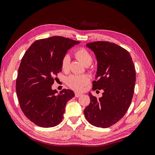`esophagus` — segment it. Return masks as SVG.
Listing matches in <instances>:
<instances>
[{
	"instance_id": "obj_1",
	"label": "esophagus",
	"mask_w": 155,
	"mask_h": 155,
	"mask_svg": "<svg viewBox=\"0 0 155 155\" xmlns=\"http://www.w3.org/2000/svg\"><path fill=\"white\" fill-rule=\"evenodd\" d=\"M75 97H80V96H82V94L78 93V92H75Z\"/></svg>"
}]
</instances>
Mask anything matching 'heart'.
Segmentation results:
<instances>
[{
    "mask_svg": "<svg viewBox=\"0 0 155 155\" xmlns=\"http://www.w3.org/2000/svg\"><path fill=\"white\" fill-rule=\"evenodd\" d=\"M75 56L77 59L84 66H89L92 61V58L91 54L84 49H79L75 52ZM70 63V58L66 55L61 63L62 69L66 70ZM90 77L87 75H71L66 79V83L72 89L76 91H82L84 87L89 84Z\"/></svg>",
    "mask_w": 155,
    "mask_h": 155,
    "instance_id": "heart-1",
    "label": "heart"
}]
</instances>
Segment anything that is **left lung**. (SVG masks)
<instances>
[{"instance_id":"obj_1","label":"left lung","mask_w":155,"mask_h":155,"mask_svg":"<svg viewBox=\"0 0 155 155\" xmlns=\"http://www.w3.org/2000/svg\"><path fill=\"white\" fill-rule=\"evenodd\" d=\"M97 62L92 90L103 89L97 99L89 92L91 103L84 111L87 120L92 125L107 128L122 118L129 108L134 92L136 71L129 52L109 42L86 44Z\"/></svg>"}]
</instances>
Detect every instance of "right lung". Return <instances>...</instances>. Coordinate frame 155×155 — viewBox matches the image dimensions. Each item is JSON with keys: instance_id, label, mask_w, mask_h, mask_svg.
Returning a JSON list of instances; mask_svg holds the SVG:
<instances>
[{"instance_id": "right-lung-1", "label": "right lung", "mask_w": 155, "mask_h": 155, "mask_svg": "<svg viewBox=\"0 0 155 155\" xmlns=\"http://www.w3.org/2000/svg\"><path fill=\"white\" fill-rule=\"evenodd\" d=\"M79 43L59 36L40 39L24 54L16 89L21 110L35 125L48 128L61 122L66 104L75 94L70 89L59 93L53 90L54 77L62 71V60L68 50Z\"/></svg>"}]
</instances>
